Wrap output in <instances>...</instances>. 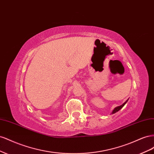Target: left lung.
I'll return each mask as SVG.
<instances>
[{
    "label": "left lung",
    "mask_w": 154,
    "mask_h": 154,
    "mask_svg": "<svg viewBox=\"0 0 154 154\" xmlns=\"http://www.w3.org/2000/svg\"><path fill=\"white\" fill-rule=\"evenodd\" d=\"M128 100H127V101H126L125 103L123 104V105H120V106H117V107H116V108L113 110V111H112V114H114V113H116V112H118L122 108V107L126 104V103H127V102L128 101Z\"/></svg>",
    "instance_id": "left-lung-1"
}]
</instances>
